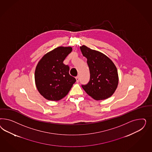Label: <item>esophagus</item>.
I'll list each match as a JSON object with an SVG mask.
<instances>
[{"label":"esophagus","mask_w":152,"mask_h":152,"mask_svg":"<svg viewBox=\"0 0 152 152\" xmlns=\"http://www.w3.org/2000/svg\"><path fill=\"white\" fill-rule=\"evenodd\" d=\"M76 82L78 83L79 82V76H77L76 77Z\"/></svg>","instance_id":"34e87169"}]
</instances>
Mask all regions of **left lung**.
Wrapping results in <instances>:
<instances>
[{
    "mask_svg": "<svg viewBox=\"0 0 152 152\" xmlns=\"http://www.w3.org/2000/svg\"><path fill=\"white\" fill-rule=\"evenodd\" d=\"M83 55L87 58L90 78L87 85H82L89 96L96 100H105L114 93L119 77L117 69L113 61L100 52L86 46L80 47Z\"/></svg>",
    "mask_w": 152,
    "mask_h": 152,
    "instance_id": "8db88e82",
    "label": "left lung"
}]
</instances>
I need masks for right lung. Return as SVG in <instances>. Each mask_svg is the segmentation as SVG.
Returning <instances> with one entry per match:
<instances>
[{
    "label": "right lung",
    "mask_w": 152,
    "mask_h": 152,
    "mask_svg": "<svg viewBox=\"0 0 152 152\" xmlns=\"http://www.w3.org/2000/svg\"><path fill=\"white\" fill-rule=\"evenodd\" d=\"M71 47H58L43 56L37 64L35 83L38 91L47 100L58 101L66 96L76 82L64 64L72 52Z\"/></svg>",
    "instance_id": "add662e5"
}]
</instances>
